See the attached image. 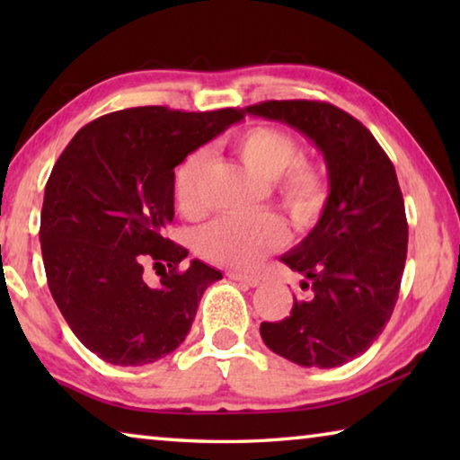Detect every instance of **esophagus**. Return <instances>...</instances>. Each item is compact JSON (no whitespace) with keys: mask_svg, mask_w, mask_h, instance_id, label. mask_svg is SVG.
Instances as JSON below:
<instances>
[{"mask_svg":"<svg viewBox=\"0 0 460 460\" xmlns=\"http://www.w3.org/2000/svg\"><path fill=\"white\" fill-rule=\"evenodd\" d=\"M227 276H229L231 279H235V282H239V284H245V286H252V288L260 286V282H261V279H260L258 276L243 274V271H229Z\"/></svg>","mask_w":460,"mask_h":460,"instance_id":"obj_1","label":"esophagus"}]
</instances>
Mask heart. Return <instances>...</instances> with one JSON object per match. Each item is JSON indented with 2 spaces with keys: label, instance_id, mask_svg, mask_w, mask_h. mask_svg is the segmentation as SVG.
<instances>
[{
  "label": "heart",
  "instance_id": "b5f03b06",
  "mask_svg": "<svg viewBox=\"0 0 460 460\" xmlns=\"http://www.w3.org/2000/svg\"><path fill=\"white\" fill-rule=\"evenodd\" d=\"M239 158L266 181H274L279 200L298 225L314 223L329 200V182L313 162L300 160V144L292 134L271 126H253L235 137ZM208 162L205 147L184 158L174 174V199L184 215L205 211L202 174ZM288 241L286 223L274 213L245 219L223 217L207 225L199 235V252L207 260L231 268H252L263 255Z\"/></svg>",
  "mask_w": 460,
  "mask_h": 460
}]
</instances>
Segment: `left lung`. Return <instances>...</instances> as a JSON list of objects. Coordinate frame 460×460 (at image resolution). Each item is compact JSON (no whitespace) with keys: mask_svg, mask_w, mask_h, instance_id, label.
<instances>
[{"mask_svg":"<svg viewBox=\"0 0 460 460\" xmlns=\"http://www.w3.org/2000/svg\"><path fill=\"white\" fill-rule=\"evenodd\" d=\"M245 113L313 139L331 186L314 229L279 258L308 296L284 321L261 323V339L292 363L341 367L367 351L398 302L408 221L395 168L361 121L324 101H263Z\"/></svg>","mask_w":460,"mask_h":460,"instance_id":"obj_1","label":"left lung"}]
</instances>
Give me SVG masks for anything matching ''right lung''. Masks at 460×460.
<instances>
[{
  "label": "right lung",
  "mask_w": 460,
  "mask_h": 460,
  "mask_svg": "<svg viewBox=\"0 0 460 460\" xmlns=\"http://www.w3.org/2000/svg\"><path fill=\"white\" fill-rule=\"evenodd\" d=\"M243 109L162 105L107 113L75 134L44 190L40 245L54 302L75 337L111 365L137 367L172 353L199 302L223 274L166 237L174 168L243 119ZM165 270L143 279V263Z\"/></svg>",
  "instance_id": "right-lung-1"
}]
</instances>
